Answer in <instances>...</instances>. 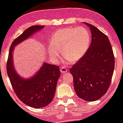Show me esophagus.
<instances>
[{
  "instance_id": "esophagus-1",
  "label": "esophagus",
  "mask_w": 123,
  "mask_h": 123,
  "mask_svg": "<svg viewBox=\"0 0 123 123\" xmlns=\"http://www.w3.org/2000/svg\"><path fill=\"white\" fill-rule=\"evenodd\" d=\"M68 69H67V68H65V67H62L60 68V71H61V73H66V72H68Z\"/></svg>"
}]
</instances>
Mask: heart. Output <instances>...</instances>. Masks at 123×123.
<instances>
[{"mask_svg":"<svg viewBox=\"0 0 123 123\" xmlns=\"http://www.w3.org/2000/svg\"><path fill=\"white\" fill-rule=\"evenodd\" d=\"M91 35L87 29L82 27L67 28L58 29L52 36L49 52L52 60L55 62L62 54L67 62H73L80 60L89 48Z\"/></svg>","mask_w":123,"mask_h":123,"instance_id":"heart-1","label":"heart"}]
</instances>
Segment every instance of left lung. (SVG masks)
<instances>
[{
	"label": "left lung",
	"mask_w": 123,
	"mask_h": 123,
	"mask_svg": "<svg viewBox=\"0 0 123 123\" xmlns=\"http://www.w3.org/2000/svg\"><path fill=\"white\" fill-rule=\"evenodd\" d=\"M92 42L85 55L69 69L74 89L82 99L92 102L106 94L115 68V56L108 37L96 27L87 24Z\"/></svg>",
	"instance_id": "obj_1"
}]
</instances>
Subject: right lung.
<instances>
[{"mask_svg": "<svg viewBox=\"0 0 123 123\" xmlns=\"http://www.w3.org/2000/svg\"><path fill=\"white\" fill-rule=\"evenodd\" d=\"M44 27L32 26L17 37L11 44L6 62V72L15 93L24 104L34 108L45 107L54 98L57 81L60 76L59 67L44 63L33 78L25 80L15 72L12 52L14 47Z\"/></svg>", "mask_w": 123, "mask_h": 123, "instance_id": "right-lung-1", "label": "right lung"}]
</instances>
